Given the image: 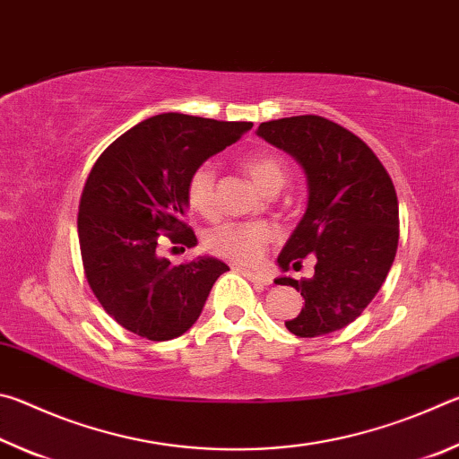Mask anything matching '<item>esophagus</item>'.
<instances>
[{
    "mask_svg": "<svg viewBox=\"0 0 459 459\" xmlns=\"http://www.w3.org/2000/svg\"><path fill=\"white\" fill-rule=\"evenodd\" d=\"M238 273H243L247 279H251L253 283L257 285H269L271 283V277L267 273H261V271H248V269H243V267H237Z\"/></svg>",
    "mask_w": 459,
    "mask_h": 459,
    "instance_id": "esophagus-1",
    "label": "esophagus"
}]
</instances>
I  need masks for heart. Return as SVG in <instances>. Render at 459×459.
Here are the masks:
<instances>
[{
	"instance_id": "obj_1",
	"label": "heart",
	"mask_w": 459,
	"mask_h": 459,
	"mask_svg": "<svg viewBox=\"0 0 459 459\" xmlns=\"http://www.w3.org/2000/svg\"><path fill=\"white\" fill-rule=\"evenodd\" d=\"M245 172L261 192L275 194L281 190L287 180V166L281 158L273 153H255L245 160ZM216 172L214 166L204 164L196 166L186 180V198L188 204L202 216H214L216 212ZM275 227L269 222H222L206 232L204 245L216 257L251 265L257 263L267 245L275 238Z\"/></svg>"
}]
</instances>
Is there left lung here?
Masks as SVG:
<instances>
[{
    "label": "left lung",
    "mask_w": 459,
    "mask_h": 459,
    "mask_svg": "<svg viewBox=\"0 0 459 459\" xmlns=\"http://www.w3.org/2000/svg\"><path fill=\"white\" fill-rule=\"evenodd\" d=\"M257 135L304 168L307 208L277 263L298 271L307 255L314 277H277L301 291L304 307L285 322L299 338L344 328L385 283L399 245V200L375 152L330 119L298 115L261 123Z\"/></svg>",
    "instance_id": "1"
}]
</instances>
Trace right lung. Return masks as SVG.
<instances>
[{
	"instance_id": "right-lung-1",
	"label": "right lung",
	"mask_w": 459,
	"mask_h": 459,
	"mask_svg": "<svg viewBox=\"0 0 459 459\" xmlns=\"http://www.w3.org/2000/svg\"><path fill=\"white\" fill-rule=\"evenodd\" d=\"M251 127V121L161 113L126 131L95 161L79 204L82 267L99 304L126 330L164 342L198 320L229 267L214 257L172 265L155 248L161 235L196 245L184 221L186 180Z\"/></svg>"
}]
</instances>
